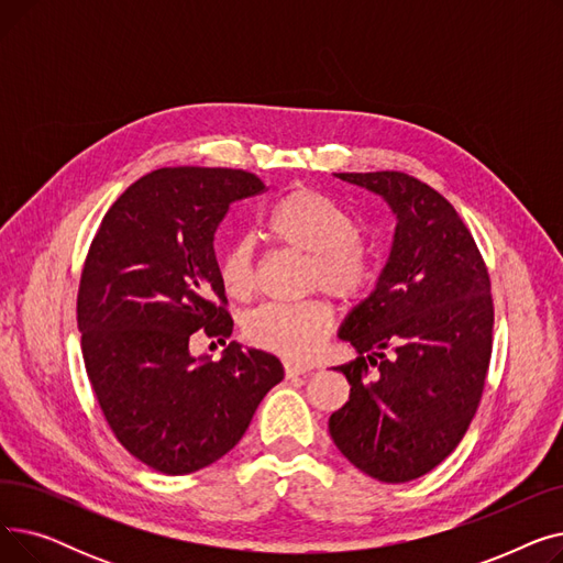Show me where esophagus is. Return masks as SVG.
Wrapping results in <instances>:
<instances>
[{
    "instance_id": "esophagus-1",
    "label": "esophagus",
    "mask_w": 563,
    "mask_h": 563,
    "mask_svg": "<svg viewBox=\"0 0 563 563\" xmlns=\"http://www.w3.org/2000/svg\"><path fill=\"white\" fill-rule=\"evenodd\" d=\"M312 369H314L312 365H301V363H291V361H287V363H285V374H287V378L306 376V374H310Z\"/></svg>"
}]
</instances>
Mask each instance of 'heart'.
<instances>
[{"instance_id": "1", "label": "heart", "mask_w": 563, "mask_h": 563, "mask_svg": "<svg viewBox=\"0 0 563 563\" xmlns=\"http://www.w3.org/2000/svg\"><path fill=\"white\" fill-rule=\"evenodd\" d=\"M274 242L308 257L312 285L335 297H358L372 280V262L356 240L358 230L340 205L314 189L287 194L266 219ZM221 280L232 297H246L253 287V249L234 242L221 257ZM333 327L329 303H266L244 321L251 342L283 353L287 358H310Z\"/></svg>"}]
</instances>
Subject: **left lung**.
Wrapping results in <instances>:
<instances>
[{
	"label": "left lung",
	"mask_w": 563,
	"mask_h": 563,
	"mask_svg": "<svg viewBox=\"0 0 563 563\" xmlns=\"http://www.w3.org/2000/svg\"><path fill=\"white\" fill-rule=\"evenodd\" d=\"M333 175L383 198L397 225L374 289L338 331L358 358L335 367L351 390L329 431L365 475L404 484L445 461L475 418L493 349L490 280L438 191L397 170Z\"/></svg>",
	"instance_id": "8db88e82"
}]
</instances>
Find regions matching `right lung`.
I'll use <instances>...</instances> for the list:
<instances>
[{
    "label": "right lung",
    "mask_w": 563,
    "mask_h": 563,
    "mask_svg": "<svg viewBox=\"0 0 563 563\" xmlns=\"http://www.w3.org/2000/svg\"><path fill=\"white\" fill-rule=\"evenodd\" d=\"M262 189L246 170L157 168L109 207L88 251L77 297L88 380L121 445L164 475L225 456L285 376L274 353L234 340L219 361L189 349L196 331L223 344L232 333L214 234L230 202Z\"/></svg>",
    "instance_id": "right-lung-1"
}]
</instances>
